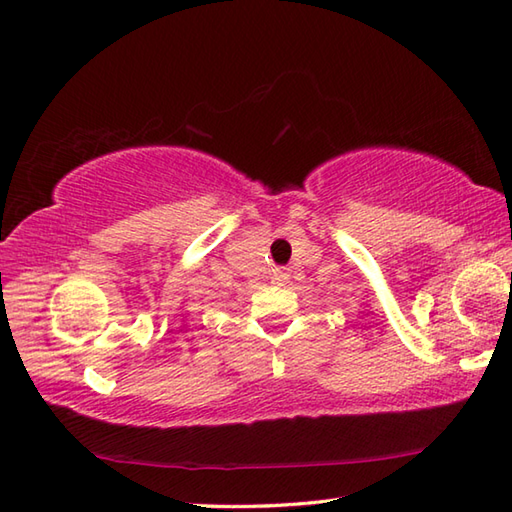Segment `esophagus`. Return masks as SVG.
<instances>
[{"mask_svg": "<svg viewBox=\"0 0 512 512\" xmlns=\"http://www.w3.org/2000/svg\"><path fill=\"white\" fill-rule=\"evenodd\" d=\"M287 278H289L287 269H276L274 271V282H278V285H282V282H287Z\"/></svg>", "mask_w": 512, "mask_h": 512, "instance_id": "1", "label": "esophagus"}]
</instances>
